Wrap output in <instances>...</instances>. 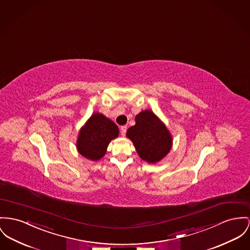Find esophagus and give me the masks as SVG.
<instances>
[{"mask_svg":"<svg viewBox=\"0 0 250 250\" xmlns=\"http://www.w3.org/2000/svg\"><path fill=\"white\" fill-rule=\"evenodd\" d=\"M126 132H127V126H121V128H120V133H121V135H125L126 134Z\"/></svg>","mask_w":250,"mask_h":250,"instance_id":"esophagus-1","label":"esophagus"}]
</instances>
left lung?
Segmentation results:
<instances>
[{"mask_svg": "<svg viewBox=\"0 0 250 250\" xmlns=\"http://www.w3.org/2000/svg\"><path fill=\"white\" fill-rule=\"evenodd\" d=\"M126 134L133 141L140 158L148 163L160 161L171 149V134L150 110L139 113L135 117V125L130 127Z\"/></svg>", "mask_w": 250, "mask_h": 250, "instance_id": "left-lung-1", "label": "left lung"}]
</instances>
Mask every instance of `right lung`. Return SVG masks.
<instances>
[{
    "label": "right lung",
    "instance_id": "obj_1",
    "mask_svg": "<svg viewBox=\"0 0 250 250\" xmlns=\"http://www.w3.org/2000/svg\"><path fill=\"white\" fill-rule=\"evenodd\" d=\"M118 133L115 122L100 113H95L81 129L77 149L85 158L98 161L104 156L109 143Z\"/></svg>",
    "mask_w": 250,
    "mask_h": 250
}]
</instances>
